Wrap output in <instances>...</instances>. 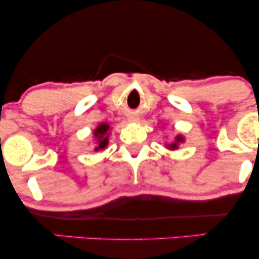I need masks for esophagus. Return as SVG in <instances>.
Returning a JSON list of instances; mask_svg holds the SVG:
<instances>
[{"label":"esophagus","mask_w":259,"mask_h":259,"mask_svg":"<svg viewBox=\"0 0 259 259\" xmlns=\"http://www.w3.org/2000/svg\"><path fill=\"white\" fill-rule=\"evenodd\" d=\"M127 120H129L130 123H136V121H139V117L135 114H132L129 118H127Z\"/></svg>","instance_id":"esophagus-1"}]
</instances>
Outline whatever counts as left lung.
<instances>
[{
    "mask_svg": "<svg viewBox=\"0 0 259 259\" xmlns=\"http://www.w3.org/2000/svg\"><path fill=\"white\" fill-rule=\"evenodd\" d=\"M181 142H184V138L181 135H178L177 138H175V141L173 142V144L168 145V148L169 150H177L178 146H179V144H181Z\"/></svg>",
    "mask_w": 259,
    "mask_h": 259,
    "instance_id": "8db88e82",
    "label": "left lung"
}]
</instances>
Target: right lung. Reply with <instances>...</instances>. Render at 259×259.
I'll use <instances>...</instances> for the list:
<instances>
[{"mask_svg": "<svg viewBox=\"0 0 259 259\" xmlns=\"http://www.w3.org/2000/svg\"><path fill=\"white\" fill-rule=\"evenodd\" d=\"M108 130L109 125L107 123H101L96 129L94 130V136L96 139V146L95 151L103 150L108 145Z\"/></svg>", "mask_w": 259, "mask_h": 259, "instance_id": "obj_1", "label": "right lung"}]
</instances>
